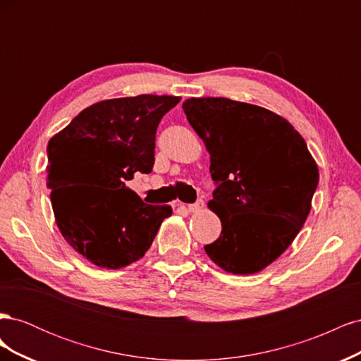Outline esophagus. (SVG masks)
Listing matches in <instances>:
<instances>
[{"mask_svg": "<svg viewBox=\"0 0 361 361\" xmlns=\"http://www.w3.org/2000/svg\"><path fill=\"white\" fill-rule=\"evenodd\" d=\"M203 206H204L203 200H199V202H195L192 204H188V211L190 212H199V211L203 209Z\"/></svg>", "mask_w": 361, "mask_h": 361, "instance_id": "esophagus-1", "label": "esophagus"}]
</instances>
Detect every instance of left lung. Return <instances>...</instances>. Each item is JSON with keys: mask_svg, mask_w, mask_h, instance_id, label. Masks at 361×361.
Segmentation results:
<instances>
[{"mask_svg": "<svg viewBox=\"0 0 361 361\" xmlns=\"http://www.w3.org/2000/svg\"><path fill=\"white\" fill-rule=\"evenodd\" d=\"M182 108L220 183L207 207L223 231L204 245L206 255L226 272L256 274L285 253L307 220L318 164L298 130L264 106L190 97Z\"/></svg>", "mask_w": 361, "mask_h": 361, "instance_id": "obj_1", "label": "left lung"}]
</instances>
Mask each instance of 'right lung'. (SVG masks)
<instances>
[{
	"instance_id": "1",
	"label": "right lung",
	"mask_w": 361,
	"mask_h": 361,
	"mask_svg": "<svg viewBox=\"0 0 361 361\" xmlns=\"http://www.w3.org/2000/svg\"><path fill=\"white\" fill-rule=\"evenodd\" d=\"M179 96L138 94L87 106L48 143L47 187L59 231L90 264L120 269L145 256L171 206L126 187L150 173L155 134Z\"/></svg>"
}]
</instances>
